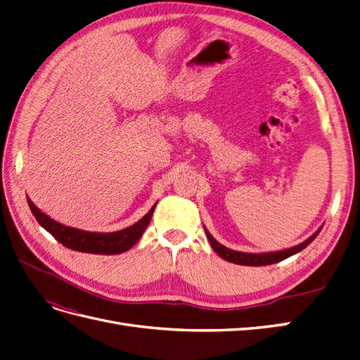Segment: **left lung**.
<instances>
[{
    "instance_id": "left-lung-1",
    "label": "left lung",
    "mask_w": 360,
    "mask_h": 360,
    "mask_svg": "<svg viewBox=\"0 0 360 360\" xmlns=\"http://www.w3.org/2000/svg\"><path fill=\"white\" fill-rule=\"evenodd\" d=\"M321 228L323 226H320L317 231H315L311 237L307 238V240L296 245V246L284 249V250H276V252H263V254H250V252H240V250H233V249L226 248V246H224V245L217 242L216 238L205 230V228H204V231H205L207 238H209V242H210L214 252L219 255L221 258L230 261V263L240 264V266H269V264L279 263V261L300 252L302 249L307 248L314 240V238L319 236V233L321 231Z\"/></svg>"
}]
</instances>
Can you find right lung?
Wrapping results in <instances>:
<instances>
[{
  "label": "right lung",
  "instance_id": "1",
  "mask_svg": "<svg viewBox=\"0 0 360 360\" xmlns=\"http://www.w3.org/2000/svg\"><path fill=\"white\" fill-rule=\"evenodd\" d=\"M30 210L36 216L37 222L45 228V230L52 234L57 240L72 250H78V252H86V254H99V255H117L129 250L132 248L141 236L144 234L146 228L148 226L151 216H153L156 204L151 207L144 217L130 225L124 230L114 231V233H93V231H84L79 228H73L63 225L57 221L51 219L48 214L43 213L40 209L34 205L28 197H27Z\"/></svg>",
  "mask_w": 360,
  "mask_h": 360
}]
</instances>
